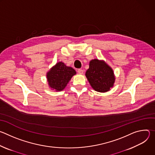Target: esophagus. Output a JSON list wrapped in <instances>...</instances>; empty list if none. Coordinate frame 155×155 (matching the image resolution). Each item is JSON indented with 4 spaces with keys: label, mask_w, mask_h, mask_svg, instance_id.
<instances>
[{
    "label": "esophagus",
    "mask_w": 155,
    "mask_h": 155,
    "mask_svg": "<svg viewBox=\"0 0 155 155\" xmlns=\"http://www.w3.org/2000/svg\"><path fill=\"white\" fill-rule=\"evenodd\" d=\"M78 72L79 74H83V72H84V71L82 70V69H78Z\"/></svg>",
    "instance_id": "1"
}]
</instances>
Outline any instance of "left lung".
<instances>
[{"label":"left lung","instance_id":"obj_1","mask_svg":"<svg viewBox=\"0 0 155 155\" xmlns=\"http://www.w3.org/2000/svg\"><path fill=\"white\" fill-rule=\"evenodd\" d=\"M85 75L93 89L101 93L108 91L115 80L112 69L104 61L97 59L90 62V68Z\"/></svg>","mask_w":155,"mask_h":155}]
</instances>
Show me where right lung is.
I'll use <instances>...</instances> for the list:
<instances>
[{"instance_id":"1","label":"right lung","mask_w":155,"mask_h":155,"mask_svg":"<svg viewBox=\"0 0 155 155\" xmlns=\"http://www.w3.org/2000/svg\"><path fill=\"white\" fill-rule=\"evenodd\" d=\"M75 74L76 71L72 68L65 65L62 62H59L47 72V78L49 86L53 90L61 91Z\"/></svg>"}]
</instances>
